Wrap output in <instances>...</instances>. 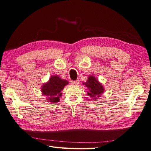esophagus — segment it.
Masks as SVG:
<instances>
[{"instance_id":"obj_1","label":"esophagus","mask_w":151,"mask_h":151,"mask_svg":"<svg viewBox=\"0 0 151 151\" xmlns=\"http://www.w3.org/2000/svg\"><path fill=\"white\" fill-rule=\"evenodd\" d=\"M71 83L73 85H77L79 83V80H76V81H71Z\"/></svg>"}]
</instances>
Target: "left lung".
<instances>
[{
	"label": "left lung",
	"mask_w": 151,
	"mask_h": 151,
	"mask_svg": "<svg viewBox=\"0 0 151 151\" xmlns=\"http://www.w3.org/2000/svg\"><path fill=\"white\" fill-rule=\"evenodd\" d=\"M83 84L88 90L87 94L92 99H97L101 97V95L105 91L101 83H99L98 80L93 76H89L88 80Z\"/></svg>",
	"instance_id": "left-lung-1"
}]
</instances>
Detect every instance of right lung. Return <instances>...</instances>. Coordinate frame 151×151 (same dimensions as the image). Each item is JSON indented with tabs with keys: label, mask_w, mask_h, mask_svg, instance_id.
<instances>
[{
	"label": "right lung",
	"mask_w": 151,
	"mask_h": 151,
	"mask_svg": "<svg viewBox=\"0 0 151 151\" xmlns=\"http://www.w3.org/2000/svg\"><path fill=\"white\" fill-rule=\"evenodd\" d=\"M68 84L66 80L62 79L58 76H52L47 83L42 85L41 92L42 95L48 97L49 102L58 103L62 96L61 90Z\"/></svg>",
	"instance_id": "add662e5"
}]
</instances>
